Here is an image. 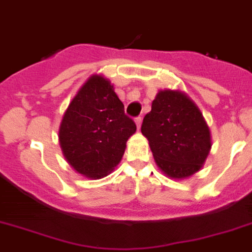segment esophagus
<instances>
[{
	"mask_svg": "<svg viewBox=\"0 0 252 252\" xmlns=\"http://www.w3.org/2000/svg\"><path fill=\"white\" fill-rule=\"evenodd\" d=\"M135 124H137V128H141V124H142V117H137L135 118Z\"/></svg>",
	"mask_w": 252,
	"mask_h": 252,
	"instance_id": "34e87169",
	"label": "esophagus"
}]
</instances>
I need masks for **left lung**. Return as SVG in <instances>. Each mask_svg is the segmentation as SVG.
<instances>
[{
  "instance_id": "left-lung-1",
  "label": "left lung",
  "mask_w": 252,
  "mask_h": 252,
  "mask_svg": "<svg viewBox=\"0 0 252 252\" xmlns=\"http://www.w3.org/2000/svg\"><path fill=\"white\" fill-rule=\"evenodd\" d=\"M141 130L155 161L167 176L184 179L200 170L211 150V134L202 113L185 94H157Z\"/></svg>"
}]
</instances>
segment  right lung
Listing matches in <instances>:
<instances>
[{
  "instance_id": "obj_1",
  "label": "right lung",
  "mask_w": 252,
  "mask_h": 252,
  "mask_svg": "<svg viewBox=\"0 0 252 252\" xmlns=\"http://www.w3.org/2000/svg\"><path fill=\"white\" fill-rule=\"evenodd\" d=\"M137 130L106 78L93 76L69 104L60 128V142L69 165L87 178L100 179L123 157Z\"/></svg>"
}]
</instances>
